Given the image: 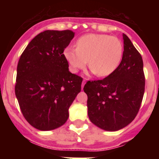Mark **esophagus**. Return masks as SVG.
Listing matches in <instances>:
<instances>
[{"instance_id": "obj_1", "label": "esophagus", "mask_w": 159, "mask_h": 159, "mask_svg": "<svg viewBox=\"0 0 159 159\" xmlns=\"http://www.w3.org/2000/svg\"><path fill=\"white\" fill-rule=\"evenodd\" d=\"M85 83H86V80H83V83H82V88H84Z\"/></svg>"}]
</instances>
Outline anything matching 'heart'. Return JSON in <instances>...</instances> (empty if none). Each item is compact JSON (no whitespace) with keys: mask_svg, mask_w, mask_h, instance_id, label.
<instances>
[{"mask_svg":"<svg viewBox=\"0 0 159 159\" xmlns=\"http://www.w3.org/2000/svg\"><path fill=\"white\" fill-rule=\"evenodd\" d=\"M123 52V43L116 36L87 34L79 38L76 48H67L64 54L73 72L84 69L88 61V67L95 75L106 77L117 69Z\"/></svg>","mask_w":159,"mask_h":159,"instance_id":"heart-1","label":"heart"}]
</instances>
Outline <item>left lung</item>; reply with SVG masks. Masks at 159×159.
Instances as JSON below:
<instances>
[{"label":"left lung","instance_id":"obj_1","mask_svg":"<svg viewBox=\"0 0 159 159\" xmlns=\"http://www.w3.org/2000/svg\"><path fill=\"white\" fill-rule=\"evenodd\" d=\"M123 54L117 69L103 80L88 81V115L102 130L116 131L130 124L139 111L145 91L141 55L123 34Z\"/></svg>","mask_w":159,"mask_h":159}]
</instances>
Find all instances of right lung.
I'll return each mask as SVG.
<instances>
[{
	"instance_id": "1",
	"label": "right lung",
	"mask_w": 159,
	"mask_h": 159,
	"mask_svg": "<svg viewBox=\"0 0 159 159\" xmlns=\"http://www.w3.org/2000/svg\"><path fill=\"white\" fill-rule=\"evenodd\" d=\"M74 36L71 30L40 32L19 60L15 94L25 119L38 130L64 125L81 91L83 79L70 72L64 54Z\"/></svg>"
}]
</instances>
